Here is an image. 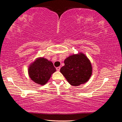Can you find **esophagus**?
<instances>
[{"label":"esophagus","instance_id":"esophagus-1","mask_svg":"<svg viewBox=\"0 0 122 122\" xmlns=\"http://www.w3.org/2000/svg\"><path fill=\"white\" fill-rule=\"evenodd\" d=\"M60 68H61V67H56V70L57 71H60Z\"/></svg>","mask_w":122,"mask_h":122}]
</instances>
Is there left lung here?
Wrapping results in <instances>:
<instances>
[{"mask_svg": "<svg viewBox=\"0 0 122 122\" xmlns=\"http://www.w3.org/2000/svg\"><path fill=\"white\" fill-rule=\"evenodd\" d=\"M60 72L71 86H78L86 83L92 75V66L84 54H73L66 58Z\"/></svg>", "mask_w": 122, "mask_h": 122, "instance_id": "8db88e82", "label": "left lung"}]
</instances>
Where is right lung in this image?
Segmentation results:
<instances>
[{
	"label": "right lung",
	"mask_w": 122,
	"mask_h": 122,
	"mask_svg": "<svg viewBox=\"0 0 122 122\" xmlns=\"http://www.w3.org/2000/svg\"><path fill=\"white\" fill-rule=\"evenodd\" d=\"M56 71L52 62L44 57H38L30 65L28 73L32 81L40 85H45Z\"/></svg>",
	"instance_id": "obj_1"
}]
</instances>
